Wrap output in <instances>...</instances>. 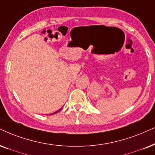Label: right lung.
Returning <instances> with one entry per match:
<instances>
[{
	"instance_id": "1",
	"label": "right lung",
	"mask_w": 155,
	"mask_h": 155,
	"mask_svg": "<svg viewBox=\"0 0 155 155\" xmlns=\"http://www.w3.org/2000/svg\"><path fill=\"white\" fill-rule=\"evenodd\" d=\"M61 109H59V110H58L57 111H56V112H54V113H53V114H56V113H57V112H58V111H59L61 110ZM51 114H50V115H51Z\"/></svg>"
}]
</instances>
